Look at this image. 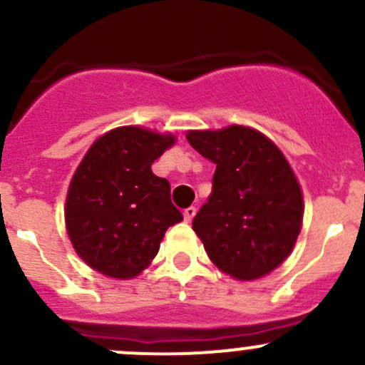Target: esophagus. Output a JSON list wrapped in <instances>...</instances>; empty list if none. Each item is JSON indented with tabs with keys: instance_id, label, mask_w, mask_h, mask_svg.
Segmentation results:
<instances>
[{
	"instance_id": "34e87169",
	"label": "esophagus",
	"mask_w": 365,
	"mask_h": 365,
	"mask_svg": "<svg viewBox=\"0 0 365 365\" xmlns=\"http://www.w3.org/2000/svg\"><path fill=\"white\" fill-rule=\"evenodd\" d=\"M194 215H196V208H194V206H189L187 210H183V217H185V222H192Z\"/></svg>"
}]
</instances>
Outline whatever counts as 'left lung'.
<instances>
[{
	"label": "left lung",
	"mask_w": 365,
	"mask_h": 365,
	"mask_svg": "<svg viewBox=\"0 0 365 365\" xmlns=\"http://www.w3.org/2000/svg\"><path fill=\"white\" fill-rule=\"evenodd\" d=\"M187 141L215 168L208 201L192 220L212 263L237 281H256L292 254L304 196L279 146L245 125L189 130Z\"/></svg>",
	"instance_id": "left-lung-1"
}]
</instances>
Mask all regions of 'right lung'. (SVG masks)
<instances>
[{"mask_svg": "<svg viewBox=\"0 0 365 365\" xmlns=\"http://www.w3.org/2000/svg\"><path fill=\"white\" fill-rule=\"evenodd\" d=\"M176 143L171 132L125 125L102 134L77 165L65 201L73 251L111 279H134L150 267L169 226L183 215L171 185L152 164Z\"/></svg>", "mask_w": 365, "mask_h": 365, "instance_id": "right-lung-1", "label": "right lung"}]
</instances>
